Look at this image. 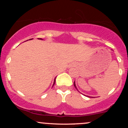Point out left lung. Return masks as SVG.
<instances>
[{"mask_svg":"<svg viewBox=\"0 0 128 128\" xmlns=\"http://www.w3.org/2000/svg\"><path fill=\"white\" fill-rule=\"evenodd\" d=\"M74 87L76 88V89H77V87H76V84H75V81L74 82ZM78 90V89H77ZM88 98H93V97H90V96H88Z\"/></svg>","mask_w":128,"mask_h":128,"instance_id":"1","label":"left lung"}]
</instances>
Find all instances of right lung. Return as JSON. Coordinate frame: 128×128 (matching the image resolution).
<instances>
[{"mask_svg": "<svg viewBox=\"0 0 128 128\" xmlns=\"http://www.w3.org/2000/svg\"><path fill=\"white\" fill-rule=\"evenodd\" d=\"M33 38H31V39H30V40H32ZM38 39H39V40H42V38H38ZM55 80H56V78H55V79H54V84H53V86H54V84H55Z\"/></svg>", "mask_w": 128, "mask_h": 128, "instance_id": "obj_1", "label": "right lung"}]
</instances>
